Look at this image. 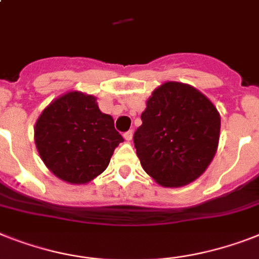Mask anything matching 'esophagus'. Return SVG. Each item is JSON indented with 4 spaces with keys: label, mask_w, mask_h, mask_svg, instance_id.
Instances as JSON below:
<instances>
[{
    "label": "esophagus",
    "mask_w": 259,
    "mask_h": 259,
    "mask_svg": "<svg viewBox=\"0 0 259 259\" xmlns=\"http://www.w3.org/2000/svg\"><path fill=\"white\" fill-rule=\"evenodd\" d=\"M123 138H124L125 140H127V142H131V140H132V138H134V132H132V131H128V132H125V134L123 135Z\"/></svg>",
    "instance_id": "obj_1"
}]
</instances>
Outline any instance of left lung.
<instances>
[{"instance_id": "left-lung-1", "label": "left lung", "mask_w": 259, "mask_h": 259, "mask_svg": "<svg viewBox=\"0 0 259 259\" xmlns=\"http://www.w3.org/2000/svg\"><path fill=\"white\" fill-rule=\"evenodd\" d=\"M134 143L143 169L165 188L193 183L206 170L220 140L221 117L197 89L165 82L153 90Z\"/></svg>"}]
</instances>
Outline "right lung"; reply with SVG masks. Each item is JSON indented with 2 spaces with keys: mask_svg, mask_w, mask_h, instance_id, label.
Instances as JSON below:
<instances>
[{
  "mask_svg": "<svg viewBox=\"0 0 259 259\" xmlns=\"http://www.w3.org/2000/svg\"><path fill=\"white\" fill-rule=\"evenodd\" d=\"M123 140L112 116L99 110L95 96L80 91L58 96L40 112L34 127V142L45 165L74 185L103 173Z\"/></svg>",
  "mask_w": 259,
  "mask_h": 259,
  "instance_id": "1",
  "label": "right lung"
}]
</instances>
